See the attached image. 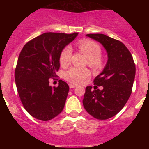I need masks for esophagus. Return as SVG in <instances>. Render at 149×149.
<instances>
[{
    "instance_id": "34e87169",
    "label": "esophagus",
    "mask_w": 149,
    "mask_h": 149,
    "mask_svg": "<svg viewBox=\"0 0 149 149\" xmlns=\"http://www.w3.org/2000/svg\"><path fill=\"white\" fill-rule=\"evenodd\" d=\"M69 87H70V89H73V88H75L76 86L74 84H69Z\"/></svg>"
}]
</instances>
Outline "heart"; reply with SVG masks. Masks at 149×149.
<instances>
[{
  "instance_id": "heart-1",
  "label": "heart",
  "mask_w": 149,
  "mask_h": 149,
  "mask_svg": "<svg viewBox=\"0 0 149 149\" xmlns=\"http://www.w3.org/2000/svg\"><path fill=\"white\" fill-rule=\"evenodd\" d=\"M80 51L88 58L87 63L94 69H98L102 66V60L101 58V49L98 43L92 40L84 39L78 42L77 44ZM72 56L71 47L66 46L62 50L60 55V63L62 66H67L70 63ZM90 72L85 68L72 67L65 72L64 77L68 82L74 84H82L89 76Z\"/></svg>"
}]
</instances>
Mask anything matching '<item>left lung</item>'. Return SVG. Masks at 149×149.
I'll return each instance as SVG.
<instances>
[{"mask_svg": "<svg viewBox=\"0 0 149 149\" xmlns=\"http://www.w3.org/2000/svg\"><path fill=\"white\" fill-rule=\"evenodd\" d=\"M98 41L107 52L108 60L103 72L94 80V89L87 86L83 99L84 108L97 119L104 120L116 115L127 103L132 92L136 67L133 56L120 41L101 33L87 34ZM98 86H102L99 90Z\"/></svg>", "mask_w": 149, "mask_h": 149, "instance_id": "8db88e82", "label": "left lung"}]
</instances>
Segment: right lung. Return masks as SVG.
Returning <instances> with one entry per match:
<instances>
[{"label":"right lung","mask_w":149,"mask_h":149,"mask_svg":"<svg viewBox=\"0 0 149 149\" xmlns=\"http://www.w3.org/2000/svg\"><path fill=\"white\" fill-rule=\"evenodd\" d=\"M78 33H45L26 43L15 70L17 90L24 107L30 115L49 121L63 111L69 86L62 80L58 86L49 85L60 68L62 50Z\"/></svg>","instance_id":"add662e5"}]
</instances>
